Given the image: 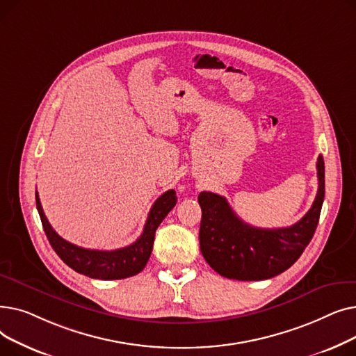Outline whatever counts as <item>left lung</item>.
Instances as JSON below:
<instances>
[{
  "mask_svg": "<svg viewBox=\"0 0 356 356\" xmlns=\"http://www.w3.org/2000/svg\"><path fill=\"white\" fill-rule=\"evenodd\" d=\"M319 189L309 212L289 228L263 229L248 225L223 196L202 192L199 229L200 251L207 263L220 275L257 282L290 268L309 245L319 222L325 197V161L317 159Z\"/></svg>",
  "mask_w": 356,
  "mask_h": 356,
  "instance_id": "obj_1",
  "label": "left lung"
}]
</instances>
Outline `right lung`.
I'll list each match as a JSON object with an SVG mask.
<instances>
[{
  "mask_svg": "<svg viewBox=\"0 0 356 356\" xmlns=\"http://www.w3.org/2000/svg\"><path fill=\"white\" fill-rule=\"evenodd\" d=\"M176 202L177 197L173 189L164 192L154 202L152 209H149L144 231L136 242L120 250L101 251L86 250L70 244V242L56 234V231L51 228L43 212L39 195L35 192L37 211H39L43 229L54 252L58 254L63 263L69 266L72 270L98 280H121L127 277H133L143 271L153 251L156 231L163 222V219L167 216V213L175 208Z\"/></svg>",
  "mask_w": 356,
  "mask_h": 356,
  "instance_id": "right-lung-1",
  "label": "right lung"
}]
</instances>
